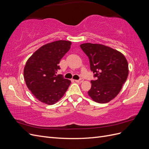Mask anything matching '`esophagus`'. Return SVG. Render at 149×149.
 Returning <instances> with one entry per match:
<instances>
[{
	"label": "esophagus",
	"instance_id": "34e87169",
	"mask_svg": "<svg viewBox=\"0 0 149 149\" xmlns=\"http://www.w3.org/2000/svg\"><path fill=\"white\" fill-rule=\"evenodd\" d=\"M75 81L76 82V83H82L83 81V79H79V80H75Z\"/></svg>",
	"mask_w": 149,
	"mask_h": 149
}]
</instances>
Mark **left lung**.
<instances>
[{
    "instance_id": "left-lung-1",
    "label": "left lung",
    "mask_w": 149,
    "mask_h": 149,
    "mask_svg": "<svg viewBox=\"0 0 149 149\" xmlns=\"http://www.w3.org/2000/svg\"><path fill=\"white\" fill-rule=\"evenodd\" d=\"M80 47L88 56L90 68L97 78L91 81L88 95L98 103L109 102L119 93L127 78V60L120 52L102 44L86 43Z\"/></svg>"
}]
</instances>
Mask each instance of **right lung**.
Segmentation results:
<instances>
[{"mask_svg": "<svg viewBox=\"0 0 149 149\" xmlns=\"http://www.w3.org/2000/svg\"><path fill=\"white\" fill-rule=\"evenodd\" d=\"M71 42L58 40L44 45L26 61L24 77L26 86L38 101L48 105L64 96L71 81L57 75L61 58L69 51Z\"/></svg>", "mask_w": 149, "mask_h": 149, "instance_id": "1", "label": "right lung"}]
</instances>
